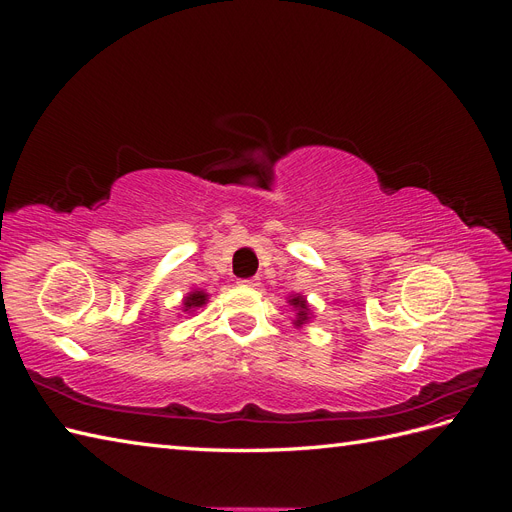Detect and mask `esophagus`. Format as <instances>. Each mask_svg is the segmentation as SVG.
Masks as SVG:
<instances>
[{
    "instance_id": "esophagus-1",
    "label": "esophagus",
    "mask_w": 512,
    "mask_h": 512,
    "mask_svg": "<svg viewBox=\"0 0 512 512\" xmlns=\"http://www.w3.org/2000/svg\"><path fill=\"white\" fill-rule=\"evenodd\" d=\"M239 284H241V286L254 288V286H258V277H245V280H239Z\"/></svg>"
}]
</instances>
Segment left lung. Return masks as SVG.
<instances>
[{
	"label": "left lung",
	"instance_id": "obj_1",
	"mask_svg": "<svg viewBox=\"0 0 512 512\" xmlns=\"http://www.w3.org/2000/svg\"><path fill=\"white\" fill-rule=\"evenodd\" d=\"M290 303H292L294 307H299V318H297V324H303V322L307 320V303H305V299H301V297H294V299H290Z\"/></svg>",
	"mask_w": 512,
	"mask_h": 512
}]
</instances>
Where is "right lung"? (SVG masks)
<instances>
[{"mask_svg": "<svg viewBox=\"0 0 512 512\" xmlns=\"http://www.w3.org/2000/svg\"><path fill=\"white\" fill-rule=\"evenodd\" d=\"M205 301H207V294H205L203 290H194V292L190 294V297H185V301H183L185 312H192L194 307L205 305Z\"/></svg>", "mask_w": 512, "mask_h": 512, "instance_id": "right-lung-1", "label": "right lung"}]
</instances>
